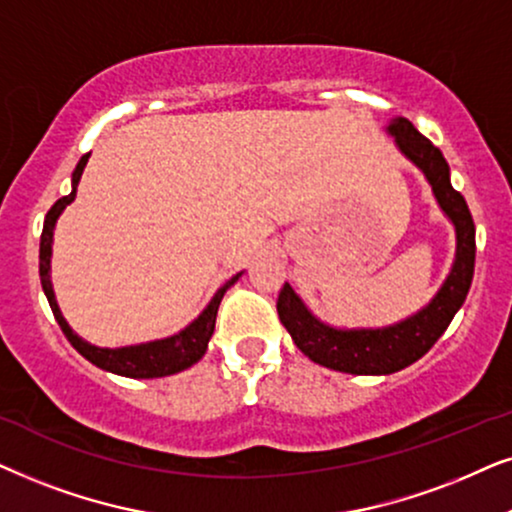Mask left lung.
I'll list each match as a JSON object with an SVG mask.
<instances>
[{"instance_id":"1","label":"left lung","mask_w":512,"mask_h":512,"mask_svg":"<svg viewBox=\"0 0 512 512\" xmlns=\"http://www.w3.org/2000/svg\"><path fill=\"white\" fill-rule=\"evenodd\" d=\"M386 133L400 154L424 173L435 201L454 227V262L440 290L417 313L384 327H337L325 323L304 304L290 283L283 285L276 304L278 318L290 332L292 342L313 363L337 372L372 377L405 370L428 353L466 302L475 269V224L466 199L452 187L445 156L405 117L388 121Z\"/></svg>"}]
</instances>
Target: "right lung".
Here are the masks:
<instances>
[{
    "label": "right lung",
    "mask_w": 512,
    "mask_h": 512,
    "mask_svg": "<svg viewBox=\"0 0 512 512\" xmlns=\"http://www.w3.org/2000/svg\"><path fill=\"white\" fill-rule=\"evenodd\" d=\"M88 156L91 152L84 154L77 163L72 173V192L63 196L53 203L44 220V231H42V243H39V276H42V288L44 295L49 299L53 316H56L60 330L65 332V337L70 339V344L77 349L81 356H84L88 363H93L100 370L119 374V377H131V379H156V377H168V374L182 372L194 363H199L203 353L208 349L210 337L215 332V318L217 309H220V302L231 285H234L241 274L231 276L227 283L222 285L220 290L215 292L213 299H210L206 309H203L199 316H196L187 327H182L175 335L163 337V339H152V342L142 344H131V346H117V349H109V346H95L86 339H81L77 332L72 330L70 323H67L63 311H60L56 292H53L51 283V255H53V231H56L58 217L63 215V210L70 206L77 196V187L81 180V173H84Z\"/></svg>",
    "instance_id": "right-lung-1"
}]
</instances>
